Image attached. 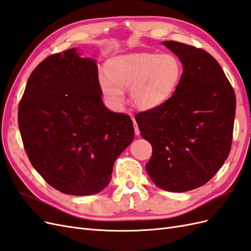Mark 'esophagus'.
Returning a JSON list of instances; mask_svg holds the SVG:
<instances>
[{
    "label": "esophagus",
    "mask_w": 251,
    "mask_h": 251,
    "mask_svg": "<svg viewBox=\"0 0 251 251\" xmlns=\"http://www.w3.org/2000/svg\"><path fill=\"white\" fill-rule=\"evenodd\" d=\"M133 123H134V128H135V134L138 136V135L140 134V131H139V127H138V126H137V123H136V121H135V119H133Z\"/></svg>",
    "instance_id": "34e87169"
}]
</instances>
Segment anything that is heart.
<instances>
[{
	"instance_id": "obj_1",
	"label": "heart",
	"mask_w": 251,
	"mask_h": 251,
	"mask_svg": "<svg viewBox=\"0 0 251 251\" xmlns=\"http://www.w3.org/2000/svg\"><path fill=\"white\" fill-rule=\"evenodd\" d=\"M108 77L100 76L104 96L119 107L128 88L132 103L140 110H151L164 103L176 91L183 73L180 59L172 53L140 52L120 55L105 66Z\"/></svg>"
}]
</instances>
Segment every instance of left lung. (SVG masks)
<instances>
[{"instance_id": "8db88e82", "label": "left lung", "mask_w": 251, "mask_h": 251, "mask_svg": "<svg viewBox=\"0 0 251 251\" xmlns=\"http://www.w3.org/2000/svg\"><path fill=\"white\" fill-rule=\"evenodd\" d=\"M183 65L173 96L135 115L153 154L146 169L164 191L188 192L208 182L229 155L235 95L209 53L178 42H162Z\"/></svg>"}]
</instances>
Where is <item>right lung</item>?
Listing matches in <instances>:
<instances>
[{
    "instance_id": "obj_1",
    "label": "right lung",
    "mask_w": 251,
    "mask_h": 251,
    "mask_svg": "<svg viewBox=\"0 0 251 251\" xmlns=\"http://www.w3.org/2000/svg\"><path fill=\"white\" fill-rule=\"evenodd\" d=\"M95 59L76 48L50 55L30 75L19 127L33 168L67 195L101 192L117 157L134 139L130 116L102 102Z\"/></svg>"
}]
</instances>
